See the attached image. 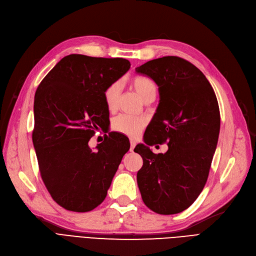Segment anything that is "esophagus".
Instances as JSON below:
<instances>
[{
	"mask_svg": "<svg viewBox=\"0 0 256 256\" xmlns=\"http://www.w3.org/2000/svg\"><path fill=\"white\" fill-rule=\"evenodd\" d=\"M136 142L134 140H130V150L131 152L134 150V148H136Z\"/></svg>",
	"mask_w": 256,
	"mask_h": 256,
	"instance_id": "1",
	"label": "esophagus"
}]
</instances>
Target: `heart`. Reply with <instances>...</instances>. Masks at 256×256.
I'll list each match as a JSON object with an SVG mask.
<instances>
[{
    "label": "heart",
    "mask_w": 256,
    "mask_h": 256,
    "mask_svg": "<svg viewBox=\"0 0 256 256\" xmlns=\"http://www.w3.org/2000/svg\"><path fill=\"white\" fill-rule=\"evenodd\" d=\"M131 85L139 94L143 101L148 99H154L156 96V85L155 82L145 76H136L131 80ZM122 82L120 80H115L111 82L103 92L106 106L110 112H115L118 106V102L122 94ZM145 126V120L140 116H132L127 114H120L116 116L112 122V129L126 134L128 136H139Z\"/></svg>",
    "instance_id": "1"
}]
</instances>
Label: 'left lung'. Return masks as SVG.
<instances>
[{
  "instance_id": "obj_1",
  "label": "left lung",
  "mask_w": 256,
  "mask_h": 256,
  "mask_svg": "<svg viewBox=\"0 0 256 256\" xmlns=\"http://www.w3.org/2000/svg\"><path fill=\"white\" fill-rule=\"evenodd\" d=\"M153 80L160 104L134 150L143 158L136 182L145 206L158 214L188 209L202 192L220 134L216 96L204 73L190 61L167 56L136 68ZM168 142L164 154L148 144Z\"/></svg>"
}]
</instances>
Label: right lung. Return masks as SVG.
Masks as SVG:
<instances>
[{
    "mask_svg": "<svg viewBox=\"0 0 256 256\" xmlns=\"http://www.w3.org/2000/svg\"><path fill=\"white\" fill-rule=\"evenodd\" d=\"M129 68L122 58L68 54L36 89L32 140L40 176L54 202L68 211L98 206L129 150L130 144L118 142L115 132L106 134L94 152L88 145L110 122L104 89Z\"/></svg>",
    "mask_w": 256,
    "mask_h": 256,
    "instance_id": "obj_1",
    "label": "right lung"
}]
</instances>
